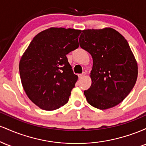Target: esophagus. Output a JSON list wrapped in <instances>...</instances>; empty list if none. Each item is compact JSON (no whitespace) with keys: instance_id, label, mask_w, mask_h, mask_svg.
Here are the masks:
<instances>
[{"instance_id":"obj_1","label":"esophagus","mask_w":146,"mask_h":146,"mask_svg":"<svg viewBox=\"0 0 146 146\" xmlns=\"http://www.w3.org/2000/svg\"><path fill=\"white\" fill-rule=\"evenodd\" d=\"M85 75H86V73H85V72H83L82 73L78 74V77H79V78H82L84 76H85Z\"/></svg>"}]
</instances>
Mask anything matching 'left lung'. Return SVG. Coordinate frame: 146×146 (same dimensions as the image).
I'll return each instance as SVG.
<instances>
[{"mask_svg": "<svg viewBox=\"0 0 146 146\" xmlns=\"http://www.w3.org/2000/svg\"><path fill=\"white\" fill-rule=\"evenodd\" d=\"M81 48L91 55V86L84 91L88 104L100 110L115 106L130 93L138 66L128 42L112 28L83 30Z\"/></svg>", "mask_w": 146, "mask_h": 146, "instance_id": "left-lung-1", "label": "left lung"}]
</instances>
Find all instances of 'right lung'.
I'll use <instances>...</instances> for the list:
<instances>
[{
	"label": "right lung",
	"instance_id": "obj_1",
	"mask_svg": "<svg viewBox=\"0 0 146 146\" xmlns=\"http://www.w3.org/2000/svg\"><path fill=\"white\" fill-rule=\"evenodd\" d=\"M81 30L51 27L33 38L23 53L19 71L28 98L41 109L54 110L68 101L78 77L66 55L79 46Z\"/></svg>",
	"mask_w": 146,
	"mask_h": 146
}]
</instances>
